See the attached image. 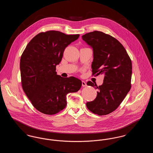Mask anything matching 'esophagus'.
Segmentation results:
<instances>
[{"instance_id": "34e87169", "label": "esophagus", "mask_w": 153, "mask_h": 153, "mask_svg": "<svg viewBox=\"0 0 153 153\" xmlns=\"http://www.w3.org/2000/svg\"><path fill=\"white\" fill-rule=\"evenodd\" d=\"M82 87H86L87 86V84L84 81H82Z\"/></svg>"}]
</instances>
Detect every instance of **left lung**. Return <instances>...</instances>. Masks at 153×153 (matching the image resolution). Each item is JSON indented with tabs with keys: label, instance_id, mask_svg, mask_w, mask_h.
Wrapping results in <instances>:
<instances>
[{
	"label": "left lung",
	"instance_id": "8db88e82",
	"mask_svg": "<svg viewBox=\"0 0 153 153\" xmlns=\"http://www.w3.org/2000/svg\"><path fill=\"white\" fill-rule=\"evenodd\" d=\"M82 38L93 49L92 74H104L103 83L99 87L91 81L87 83L99 90L95 100L86 105L95 114H109L119 106L131 89V59L117 39L102 31L88 33Z\"/></svg>",
	"mask_w": 153,
	"mask_h": 153
}]
</instances>
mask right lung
Instances as JSON below:
<instances>
[{
    "label": "right lung",
    "mask_w": 153,
    "mask_h": 153,
    "mask_svg": "<svg viewBox=\"0 0 153 153\" xmlns=\"http://www.w3.org/2000/svg\"><path fill=\"white\" fill-rule=\"evenodd\" d=\"M79 36L53 30L40 33L30 41L22 53V88L33 105L43 114L54 115L64 109L67 94L77 92L81 87L79 79L64 78L56 71L65 49Z\"/></svg>",
    "instance_id": "obj_1"
}]
</instances>
